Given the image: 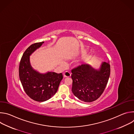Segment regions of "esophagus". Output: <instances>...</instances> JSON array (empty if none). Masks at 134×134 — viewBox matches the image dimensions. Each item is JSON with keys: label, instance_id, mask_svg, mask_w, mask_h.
I'll list each match as a JSON object with an SVG mask.
<instances>
[{"label": "esophagus", "instance_id": "obj_1", "mask_svg": "<svg viewBox=\"0 0 134 134\" xmlns=\"http://www.w3.org/2000/svg\"><path fill=\"white\" fill-rule=\"evenodd\" d=\"M64 76L65 77H69L71 76V74L69 71H66L63 73Z\"/></svg>", "mask_w": 134, "mask_h": 134}]
</instances>
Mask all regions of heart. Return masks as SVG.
I'll return each instance as SVG.
<instances>
[{
    "label": "heart",
    "instance_id": "1",
    "mask_svg": "<svg viewBox=\"0 0 134 134\" xmlns=\"http://www.w3.org/2000/svg\"><path fill=\"white\" fill-rule=\"evenodd\" d=\"M86 52V51H84V52H83V54H84V53H85Z\"/></svg>",
    "mask_w": 134,
    "mask_h": 134
}]
</instances>
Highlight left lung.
Listing matches in <instances>:
<instances>
[{"label": "left lung", "instance_id": "8db88e82", "mask_svg": "<svg viewBox=\"0 0 134 134\" xmlns=\"http://www.w3.org/2000/svg\"><path fill=\"white\" fill-rule=\"evenodd\" d=\"M71 91L80 100L91 102L97 100L108 83L110 74L109 63H102L99 70L88 64H82L71 70Z\"/></svg>", "mask_w": 134, "mask_h": 134}]
</instances>
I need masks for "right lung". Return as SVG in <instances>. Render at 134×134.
Returning a JSON list of instances; mask_svg holds the SVG:
<instances>
[{"label":"right lung","mask_w":134,"mask_h":134,"mask_svg":"<svg viewBox=\"0 0 134 134\" xmlns=\"http://www.w3.org/2000/svg\"><path fill=\"white\" fill-rule=\"evenodd\" d=\"M43 43L31 45L24 52L19 66V76L25 93L30 98L37 102L46 101L53 96L63 79L62 73L40 74L31 66L30 55Z\"/></svg>","instance_id":"1"}]
</instances>
